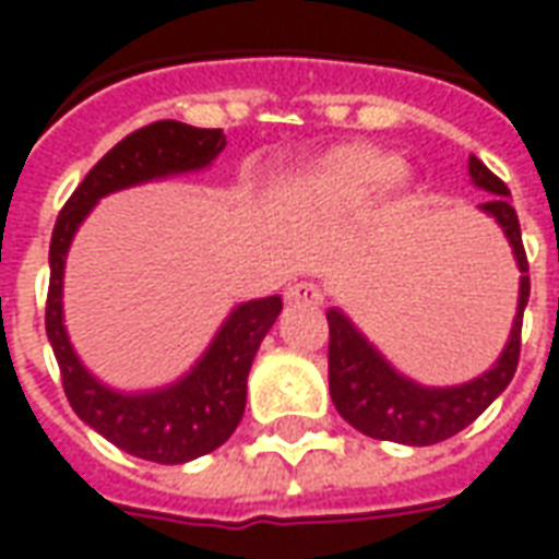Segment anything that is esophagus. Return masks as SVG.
<instances>
[{"instance_id":"esophagus-1","label":"esophagus","mask_w":559,"mask_h":559,"mask_svg":"<svg viewBox=\"0 0 559 559\" xmlns=\"http://www.w3.org/2000/svg\"><path fill=\"white\" fill-rule=\"evenodd\" d=\"M287 299H290V302L320 305L323 302V290H320V284H314V281H299V284H290V287H287Z\"/></svg>"}]
</instances>
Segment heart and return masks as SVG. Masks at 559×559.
<instances>
[{
	"mask_svg": "<svg viewBox=\"0 0 559 559\" xmlns=\"http://www.w3.org/2000/svg\"><path fill=\"white\" fill-rule=\"evenodd\" d=\"M395 164L380 152L359 146H341L314 160L308 170L296 179V194L305 203L323 209H338L359 203L371 188L389 179Z\"/></svg>",
	"mask_w": 559,
	"mask_h": 559,
	"instance_id": "obj_1",
	"label": "heart"
}]
</instances>
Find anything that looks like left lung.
Listing matches in <instances>:
<instances>
[{
  "instance_id": "left-lung-1",
  "label": "left lung",
  "mask_w": 559,
  "mask_h": 559,
  "mask_svg": "<svg viewBox=\"0 0 559 559\" xmlns=\"http://www.w3.org/2000/svg\"><path fill=\"white\" fill-rule=\"evenodd\" d=\"M469 179L476 188L493 194L481 203L512 245V254L521 269L518 287V311L512 320V332L506 341L500 359L481 371L476 380L461 386H421L411 377L395 371L383 353L353 326L350 317L338 308H329V392L335 411L350 421L356 431L368 433L374 440H392L404 445H431L464 431L469 421L479 419L515 377L518 356H521V323L530 299L527 254L521 242V224L512 203L509 188L493 176L476 155H469Z\"/></svg>"
}]
</instances>
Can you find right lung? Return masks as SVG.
I'll return each mask as SVG.
<instances>
[{
	"instance_id": "right-lung-1",
	"label": "right lung",
	"mask_w": 559,
	"mask_h": 559,
	"mask_svg": "<svg viewBox=\"0 0 559 559\" xmlns=\"http://www.w3.org/2000/svg\"><path fill=\"white\" fill-rule=\"evenodd\" d=\"M227 138L221 128H194L160 119L119 140L59 212L50 239L47 338L53 347L68 404L80 419L122 452L155 464H185L215 452L242 421L248 371L260 341L281 314V296L236 305L203 356L176 383L148 392H116L90 374L71 347L62 314L66 257L78 227L102 197L134 185L194 173L218 158Z\"/></svg>"
}]
</instances>
